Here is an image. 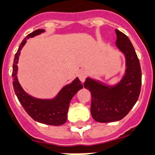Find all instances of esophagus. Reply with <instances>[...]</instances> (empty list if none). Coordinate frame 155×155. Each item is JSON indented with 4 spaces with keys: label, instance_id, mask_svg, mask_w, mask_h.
Listing matches in <instances>:
<instances>
[{
    "label": "esophagus",
    "instance_id": "34e87169",
    "mask_svg": "<svg viewBox=\"0 0 155 155\" xmlns=\"http://www.w3.org/2000/svg\"><path fill=\"white\" fill-rule=\"evenodd\" d=\"M87 71L81 70L78 73V78H79V79H80V81L81 82L84 81L85 79H86V78H87Z\"/></svg>",
    "mask_w": 155,
    "mask_h": 155
}]
</instances>
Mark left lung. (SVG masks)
Segmentation results:
<instances>
[{
	"label": "left lung",
	"mask_w": 155,
	"mask_h": 155,
	"mask_svg": "<svg viewBox=\"0 0 155 155\" xmlns=\"http://www.w3.org/2000/svg\"><path fill=\"white\" fill-rule=\"evenodd\" d=\"M116 45L126 58V73L114 87L87 78L84 87L91 94V112L93 118L101 123L117 121L127 115L138 99L141 87L140 62L129 38L115 30Z\"/></svg>",
	"instance_id": "8db88e82"
}]
</instances>
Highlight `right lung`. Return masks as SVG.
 Masks as SVG:
<instances>
[{
	"mask_svg": "<svg viewBox=\"0 0 155 155\" xmlns=\"http://www.w3.org/2000/svg\"><path fill=\"white\" fill-rule=\"evenodd\" d=\"M44 31H45L43 29L36 30L26 36V38L21 42L15 56V60L13 64V87L18 101L30 117L42 124L58 126L61 125L66 122L71 100L74 95L83 87L80 80L77 78L71 84L66 85L53 100H42L35 98L25 93L17 78V64L18 62L21 50L26 43L27 39L40 35Z\"/></svg>",
	"mask_w": 155,
	"mask_h": 155,
	"instance_id": "obj_1",
	"label": "right lung"
}]
</instances>
